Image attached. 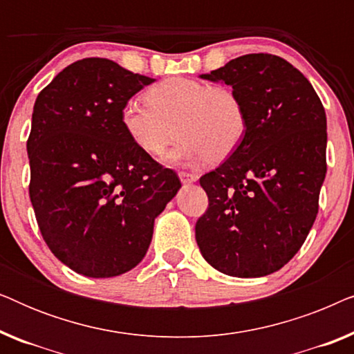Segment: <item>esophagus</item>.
Masks as SVG:
<instances>
[{"instance_id": "obj_1", "label": "esophagus", "mask_w": 354, "mask_h": 354, "mask_svg": "<svg viewBox=\"0 0 354 354\" xmlns=\"http://www.w3.org/2000/svg\"><path fill=\"white\" fill-rule=\"evenodd\" d=\"M178 177H180V180L183 183H193L198 180V176H195V174H190V172H178Z\"/></svg>"}]
</instances>
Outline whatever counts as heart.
Instances as JSON below:
<instances>
[{
	"label": "heart",
	"instance_id": "heart-1",
	"mask_svg": "<svg viewBox=\"0 0 354 354\" xmlns=\"http://www.w3.org/2000/svg\"><path fill=\"white\" fill-rule=\"evenodd\" d=\"M147 104L129 100L120 109V125L130 142L148 156H161L176 138L174 161H222L229 158L248 130L241 96L229 86L171 77L145 93Z\"/></svg>",
	"mask_w": 354,
	"mask_h": 354
}]
</instances>
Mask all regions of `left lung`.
<instances>
[{
    "mask_svg": "<svg viewBox=\"0 0 354 354\" xmlns=\"http://www.w3.org/2000/svg\"><path fill=\"white\" fill-rule=\"evenodd\" d=\"M241 96L240 147L200 178L209 206L195 236L207 263L232 277L283 268L306 240L326 178V111L309 80L283 57L256 53L200 75Z\"/></svg>",
    "mask_w": 354,
    "mask_h": 354,
    "instance_id": "obj_1",
    "label": "left lung"
}]
</instances>
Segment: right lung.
I'll list each match as a JSON object with an SVG mask.
<instances>
[{"mask_svg": "<svg viewBox=\"0 0 354 354\" xmlns=\"http://www.w3.org/2000/svg\"><path fill=\"white\" fill-rule=\"evenodd\" d=\"M154 82L104 57L67 66L37 96L28 195L43 240L67 268L103 279L133 269L176 196L172 169L135 147L120 109Z\"/></svg>", "mask_w": 354, "mask_h": 354, "instance_id": "add662e5", "label": "right lung"}]
</instances>
